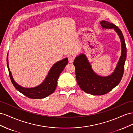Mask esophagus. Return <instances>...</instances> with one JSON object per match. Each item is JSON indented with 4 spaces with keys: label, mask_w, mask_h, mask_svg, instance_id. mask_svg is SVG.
<instances>
[{
    "label": "esophagus",
    "mask_w": 133,
    "mask_h": 133,
    "mask_svg": "<svg viewBox=\"0 0 133 133\" xmlns=\"http://www.w3.org/2000/svg\"><path fill=\"white\" fill-rule=\"evenodd\" d=\"M74 61V57L72 56H69V62L70 63H72Z\"/></svg>",
    "instance_id": "obj_1"
}]
</instances>
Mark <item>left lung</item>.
Listing matches in <instances>:
<instances>
[{"instance_id": "1", "label": "left lung", "mask_w": 133, "mask_h": 133, "mask_svg": "<svg viewBox=\"0 0 133 133\" xmlns=\"http://www.w3.org/2000/svg\"><path fill=\"white\" fill-rule=\"evenodd\" d=\"M100 24L103 29H113L117 34L121 42V53L114 71L107 76H102L94 72L85 54H80L76 57L74 64L77 82L82 90L92 95L107 94L119 84L123 77L127 58L126 44L121 30L107 21H101Z\"/></svg>"}]
</instances>
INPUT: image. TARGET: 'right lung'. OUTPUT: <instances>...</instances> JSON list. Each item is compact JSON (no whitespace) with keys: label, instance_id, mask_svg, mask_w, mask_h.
<instances>
[{"label":"right lung","instance_id":"add662e5","mask_svg":"<svg viewBox=\"0 0 133 133\" xmlns=\"http://www.w3.org/2000/svg\"><path fill=\"white\" fill-rule=\"evenodd\" d=\"M6 63L9 76L13 85L18 91L30 98H43L54 93L57 85V80L61 73L68 63V58H65L56 62L52 66L44 81L40 85L34 88H24L15 81L10 71L8 62V54L7 55Z\"/></svg>","mask_w":133,"mask_h":133}]
</instances>
